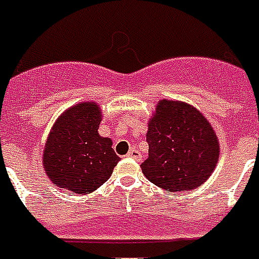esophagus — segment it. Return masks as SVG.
<instances>
[{"instance_id":"34e87169","label":"esophagus","mask_w":259,"mask_h":259,"mask_svg":"<svg viewBox=\"0 0 259 259\" xmlns=\"http://www.w3.org/2000/svg\"><path fill=\"white\" fill-rule=\"evenodd\" d=\"M127 157L134 159V160H141V153H140L137 149H132V151H129V153H127Z\"/></svg>"}]
</instances>
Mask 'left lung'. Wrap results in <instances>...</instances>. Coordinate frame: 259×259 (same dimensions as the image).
Masks as SVG:
<instances>
[{
  "label": "left lung",
  "instance_id": "1",
  "mask_svg": "<svg viewBox=\"0 0 259 259\" xmlns=\"http://www.w3.org/2000/svg\"><path fill=\"white\" fill-rule=\"evenodd\" d=\"M148 159L144 175L169 191L193 190L210 177L219 160V143L212 126L186 103L161 100L149 122Z\"/></svg>",
  "mask_w": 259,
  "mask_h": 259
}]
</instances>
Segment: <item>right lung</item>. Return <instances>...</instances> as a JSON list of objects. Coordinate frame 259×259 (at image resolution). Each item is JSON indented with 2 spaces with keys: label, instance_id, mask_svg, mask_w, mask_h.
<instances>
[{
  "label": "right lung",
  "instance_id": "add662e5",
  "mask_svg": "<svg viewBox=\"0 0 259 259\" xmlns=\"http://www.w3.org/2000/svg\"><path fill=\"white\" fill-rule=\"evenodd\" d=\"M94 103H80L55 122L43 153V165L51 182L87 194L100 187L119 161L110 138L98 133L102 121Z\"/></svg>",
  "mask_w": 259,
  "mask_h": 259
}]
</instances>
